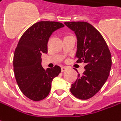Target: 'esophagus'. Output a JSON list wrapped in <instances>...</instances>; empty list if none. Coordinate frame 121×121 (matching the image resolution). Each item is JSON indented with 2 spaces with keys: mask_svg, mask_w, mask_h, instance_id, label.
Here are the masks:
<instances>
[{
  "mask_svg": "<svg viewBox=\"0 0 121 121\" xmlns=\"http://www.w3.org/2000/svg\"><path fill=\"white\" fill-rule=\"evenodd\" d=\"M67 69V68L66 67H61V72H63V71H66Z\"/></svg>",
  "mask_w": 121,
  "mask_h": 121,
  "instance_id": "esophagus-1",
  "label": "esophagus"
}]
</instances>
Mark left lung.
<instances>
[{"mask_svg": "<svg viewBox=\"0 0 121 121\" xmlns=\"http://www.w3.org/2000/svg\"><path fill=\"white\" fill-rule=\"evenodd\" d=\"M77 39V62H84V71L71 85V92L76 98L88 99L102 88L109 75L111 55L102 35L85 22H65Z\"/></svg>", "mask_w": 121, "mask_h": 121, "instance_id": "left-lung-1", "label": "left lung"}]
</instances>
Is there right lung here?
<instances>
[{
    "label": "right lung",
    "mask_w": 121,
    "mask_h": 121,
    "mask_svg": "<svg viewBox=\"0 0 121 121\" xmlns=\"http://www.w3.org/2000/svg\"><path fill=\"white\" fill-rule=\"evenodd\" d=\"M56 22H39L25 31L13 55V71L19 89L26 97L40 101L48 96L53 78L61 72L60 67L44 69L41 55L48 52V42L53 32L63 27Z\"/></svg>",
    "instance_id": "right-lung-1"
}]
</instances>
